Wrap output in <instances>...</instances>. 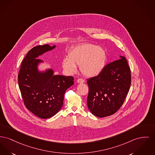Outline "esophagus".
Masks as SVG:
<instances>
[{"mask_svg": "<svg viewBox=\"0 0 155 155\" xmlns=\"http://www.w3.org/2000/svg\"><path fill=\"white\" fill-rule=\"evenodd\" d=\"M77 81L78 83H84V82H85V80H84V79H82V78H79V79H78Z\"/></svg>", "mask_w": 155, "mask_h": 155, "instance_id": "obj_1", "label": "esophagus"}]
</instances>
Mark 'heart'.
Instances as JSON below:
<instances>
[{
    "label": "heart",
    "mask_w": 155,
    "mask_h": 155,
    "mask_svg": "<svg viewBox=\"0 0 155 155\" xmlns=\"http://www.w3.org/2000/svg\"><path fill=\"white\" fill-rule=\"evenodd\" d=\"M107 58V53L104 48L91 44H84L69 51L67 59L62 61V67L67 73L74 74L77 71V66H80L84 75L94 77L104 70Z\"/></svg>",
    "instance_id": "1"
}]
</instances>
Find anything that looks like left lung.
I'll use <instances>...</instances> for the list:
<instances>
[{
    "instance_id": "8db88e82",
    "label": "left lung",
    "mask_w": 155,
    "mask_h": 155,
    "mask_svg": "<svg viewBox=\"0 0 155 155\" xmlns=\"http://www.w3.org/2000/svg\"><path fill=\"white\" fill-rule=\"evenodd\" d=\"M131 83L130 70L124 56L107 64L100 74L87 80L88 108L96 117L113 115L122 105Z\"/></svg>"
}]
</instances>
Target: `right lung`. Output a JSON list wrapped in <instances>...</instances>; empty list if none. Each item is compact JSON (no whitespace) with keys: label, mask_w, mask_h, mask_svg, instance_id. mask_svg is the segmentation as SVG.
Returning a JSON list of instances; mask_svg holds the SVG:
<instances>
[{"label":"right lung","mask_w":155,"mask_h":155,"mask_svg":"<svg viewBox=\"0 0 155 155\" xmlns=\"http://www.w3.org/2000/svg\"><path fill=\"white\" fill-rule=\"evenodd\" d=\"M56 46L48 45L31 48L23 59L18 75V86L24 104L36 116L52 117L61 108L65 91L74 84L71 76L54 75L51 68L40 71L38 65L43 60L37 58Z\"/></svg>","instance_id":"add662e5"}]
</instances>
